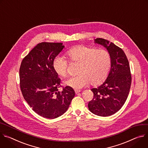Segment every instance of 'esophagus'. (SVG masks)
<instances>
[{
  "label": "esophagus",
  "mask_w": 148,
  "mask_h": 148,
  "mask_svg": "<svg viewBox=\"0 0 148 148\" xmlns=\"http://www.w3.org/2000/svg\"><path fill=\"white\" fill-rule=\"evenodd\" d=\"M75 93L77 94V93H79V92H80V90H77V89H75Z\"/></svg>",
  "instance_id": "1"
}]
</instances>
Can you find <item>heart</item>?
I'll use <instances>...</instances> for the list:
<instances>
[{
    "instance_id": "obj_1",
    "label": "heart",
    "mask_w": 148,
    "mask_h": 148,
    "mask_svg": "<svg viewBox=\"0 0 148 148\" xmlns=\"http://www.w3.org/2000/svg\"><path fill=\"white\" fill-rule=\"evenodd\" d=\"M71 62L79 63L77 76L64 81V84L75 89L82 88L89 83L93 86L102 84L109 73L111 57L105 49H97L85 45L76 46L66 52ZM55 72L60 76L68 73V61L62 56L56 57L53 62Z\"/></svg>"
}]
</instances>
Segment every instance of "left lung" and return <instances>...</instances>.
<instances>
[{
  "label": "left lung",
  "mask_w": 148,
  "mask_h": 148,
  "mask_svg": "<svg viewBox=\"0 0 148 148\" xmlns=\"http://www.w3.org/2000/svg\"><path fill=\"white\" fill-rule=\"evenodd\" d=\"M95 43L103 46L111 57L110 70L104 82L91 89L93 98L88 103L89 110L100 116H109L119 110L130 91L132 77L127 57L121 48L109 40L97 38Z\"/></svg>",
  "instance_id": "obj_1"
}]
</instances>
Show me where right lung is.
<instances>
[{"instance_id": "1", "label": "right lung", "mask_w": 148, "mask_h": 148, "mask_svg": "<svg viewBox=\"0 0 148 148\" xmlns=\"http://www.w3.org/2000/svg\"><path fill=\"white\" fill-rule=\"evenodd\" d=\"M62 43L38 44L22 61L20 86L25 101L40 116L56 118L66 112L75 96L72 88L62 91L60 79L53 68L54 59L62 51Z\"/></svg>"}]
</instances>
